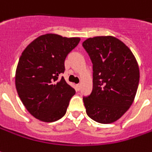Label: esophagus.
<instances>
[{
  "mask_svg": "<svg viewBox=\"0 0 152 152\" xmlns=\"http://www.w3.org/2000/svg\"><path fill=\"white\" fill-rule=\"evenodd\" d=\"M76 88H77V89H78V90H80V88H81V84H80V83H78V84L76 85Z\"/></svg>",
  "mask_w": 152,
  "mask_h": 152,
  "instance_id": "1",
  "label": "esophagus"
}]
</instances>
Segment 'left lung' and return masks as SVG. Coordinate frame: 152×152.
Here are the masks:
<instances>
[{
	"instance_id": "8db88e82",
	"label": "left lung",
	"mask_w": 152,
	"mask_h": 152,
	"mask_svg": "<svg viewBox=\"0 0 152 152\" xmlns=\"http://www.w3.org/2000/svg\"><path fill=\"white\" fill-rule=\"evenodd\" d=\"M93 64V90L83 96L92 120L110 124L130 108L137 91L140 72L129 48L111 36L90 37L83 42Z\"/></svg>"
}]
</instances>
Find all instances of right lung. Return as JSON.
<instances>
[{"label":"right lung","instance_id":"obj_1","mask_svg":"<svg viewBox=\"0 0 152 152\" xmlns=\"http://www.w3.org/2000/svg\"><path fill=\"white\" fill-rule=\"evenodd\" d=\"M78 37L45 34L31 42L22 52L16 71V88L31 115L53 122L66 114L75 89L64 77L67 56L78 44Z\"/></svg>","mask_w":152,"mask_h":152}]
</instances>
